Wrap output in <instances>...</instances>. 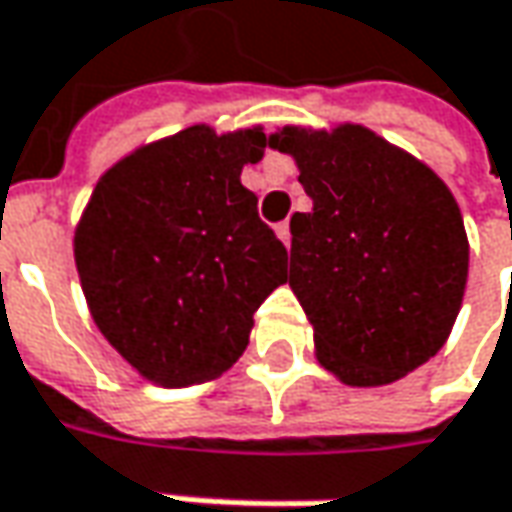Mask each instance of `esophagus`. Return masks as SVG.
Listing matches in <instances>:
<instances>
[{"instance_id":"34e87169","label":"esophagus","mask_w":512,"mask_h":512,"mask_svg":"<svg viewBox=\"0 0 512 512\" xmlns=\"http://www.w3.org/2000/svg\"><path fill=\"white\" fill-rule=\"evenodd\" d=\"M274 232H277V238H280V240H283V243H286V246H289V243H291V229H289V221L277 223V226H274Z\"/></svg>"}]
</instances>
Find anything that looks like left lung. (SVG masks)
<instances>
[{
  "label": "left lung",
  "instance_id": "left-lung-1",
  "mask_svg": "<svg viewBox=\"0 0 512 512\" xmlns=\"http://www.w3.org/2000/svg\"><path fill=\"white\" fill-rule=\"evenodd\" d=\"M314 206L291 215L289 286L317 360L345 385H388L448 340L467 283L462 212L439 175L360 124L283 127Z\"/></svg>",
  "mask_w": 512,
  "mask_h": 512
}]
</instances>
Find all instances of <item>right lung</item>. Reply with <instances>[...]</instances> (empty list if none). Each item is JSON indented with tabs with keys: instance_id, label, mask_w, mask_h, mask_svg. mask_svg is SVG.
<instances>
[{
	"instance_id": "obj_1",
	"label": "right lung",
	"mask_w": 512,
	"mask_h": 512,
	"mask_svg": "<svg viewBox=\"0 0 512 512\" xmlns=\"http://www.w3.org/2000/svg\"><path fill=\"white\" fill-rule=\"evenodd\" d=\"M263 150L260 130L195 124L121 158L93 189L73 240L81 289L141 377L167 388L221 377L286 283V246L240 184Z\"/></svg>"
}]
</instances>
